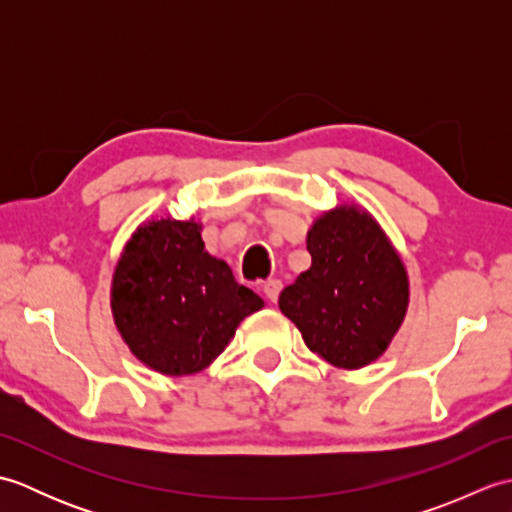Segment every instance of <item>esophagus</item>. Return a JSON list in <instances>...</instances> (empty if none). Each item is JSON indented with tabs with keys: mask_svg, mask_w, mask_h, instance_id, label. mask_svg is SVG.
I'll use <instances>...</instances> for the list:
<instances>
[{
	"mask_svg": "<svg viewBox=\"0 0 512 512\" xmlns=\"http://www.w3.org/2000/svg\"><path fill=\"white\" fill-rule=\"evenodd\" d=\"M281 288H284V286H281L279 279H268V281H264V286H262L264 295H266V299H268L270 303H277Z\"/></svg>",
	"mask_w": 512,
	"mask_h": 512,
	"instance_id": "1",
	"label": "esophagus"
}]
</instances>
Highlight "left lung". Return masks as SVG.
Returning <instances> with one entry per match:
<instances>
[{
  "label": "left lung",
  "instance_id": "1",
  "mask_svg": "<svg viewBox=\"0 0 512 512\" xmlns=\"http://www.w3.org/2000/svg\"><path fill=\"white\" fill-rule=\"evenodd\" d=\"M306 244L312 266L281 292V312L330 365L374 363L409 306V277L398 250L372 213L356 204L321 213Z\"/></svg>",
  "mask_w": 512,
  "mask_h": 512
}]
</instances>
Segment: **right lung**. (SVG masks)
Masks as SVG:
<instances>
[{"label": "right lung", "mask_w": 512, "mask_h": 512, "mask_svg": "<svg viewBox=\"0 0 512 512\" xmlns=\"http://www.w3.org/2000/svg\"><path fill=\"white\" fill-rule=\"evenodd\" d=\"M202 224L160 217L140 224L112 277L116 330L145 367L189 376L209 367L237 325L264 308L226 262L206 253Z\"/></svg>", "instance_id": "obj_1"}]
</instances>
